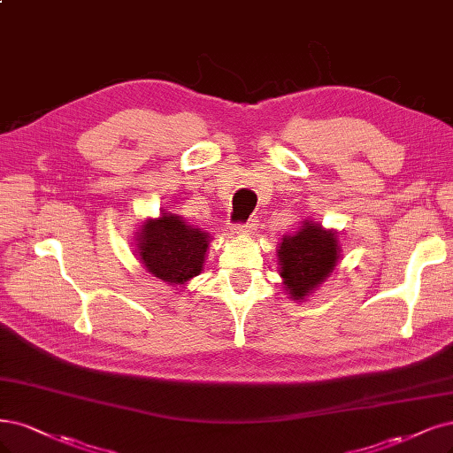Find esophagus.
<instances>
[{
	"instance_id": "esophagus-1",
	"label": "esophagus",
	"mask_w": 453,
	"mask_h": 453,
	"mask_svg": "<svg viewBox=\"0 0 453 453\" xmlns=\"http://www.w3.org/2000/svg\"><path fill=\"white\" fill-rule=\"evenodd\" d=\"M253 230H257V221H249V223L238 225L236 228H234V232L236 234H251Z\"/></svg>"
}]
</instances>
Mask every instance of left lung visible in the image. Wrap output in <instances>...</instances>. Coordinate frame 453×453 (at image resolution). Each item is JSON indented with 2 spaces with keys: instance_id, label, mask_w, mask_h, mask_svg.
Masks as SVG:
<instances>
[{
  "instance_id": "1",
  "label": "left lung",
  "mask_w": 453,
  "mask_h": 453,
  "mask_svg": "<svg viewBox=\"0 0 453 453\" xmlns=\"http://www.w3.org/2000/svg\"><path fill=\"white\" fill-rule=\"evenodd\" d=\"M339 240L334 230H324L319 223L303 221L292 236L280 238L279 275L292 300H305L326 277H330L339 260Z\"/></svg>"
}]
</instances>
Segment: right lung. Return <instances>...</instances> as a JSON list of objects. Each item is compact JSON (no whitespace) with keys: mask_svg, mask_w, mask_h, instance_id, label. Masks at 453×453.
Here are the masks:
<instances>
[{"mask_svg":"<svg viewBox=\"0 0 453 453\" xmlns=\"http://www.w3.org/2000/svg\"><path fill=\"white\" fill-rule=\"evenodd\" d=\"M210 234L187 225L181 215L161 213L142 223L136 236V253L144 268L166 285H185L202 272Z\"/></svg>","mask_w":453,"mask_h":453,"instance_id":"obj_1","label":"right lung"}]
</instances>
